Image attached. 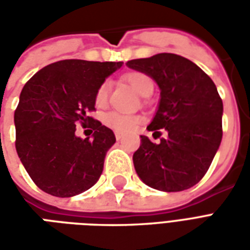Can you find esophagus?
Instances as JSON below:
<instances>
[{
	"label": "esophagus",
	"instance_id": "34e87169",
	"mask_svg": "<svg viewBox=\"0 0 250 250\" xmlns=\"http://www.w3.org/2000/svg\"><path fill=\"white\" fill-rule=\"evenodd\" d=\"M115 138H116V141H120V139H122V134L116 132V134H115Z\"/></svg>",
	"mask_w": 250,
	"mask_h": 250
}]
</instances>
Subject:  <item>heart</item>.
<instances>
[{
	"label": "heart",
	"mask_w": 250,
	"mask_h": 250,
	"mask_svg": "<svg viewBox=\"0 0 250 250\" xmlns=\"http://www.w3.org/2000/svg\"><path fill=\"white\" fill-rule=\"evenodd\" d=\"M125 80L128 82L131 87L134 88L138 95L145 96L152 93L154 89V83H152L151 77L147 76L146 73L142 72H131L125 76ZM109 93V83L103 82L99 88L96 89L95 93V104L96 107H104L107 104ZM104 125H108L109 128H112L116 132H131L136 128V125L141 123V118L138 115H130V114H122V112H116V111H109L103 116Z\"/></svg>",
	"instance_id": "obj_1"
}]
</instances>
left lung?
<instances>
[{
    "label": "left lung",
    "mask_w": 250,
    "mask_h": 250,
    "mask_svg": "<svg viewBox=\"0 0 250 250\" xmlns=\"http://www.w3.org/2000/svg\"><path fill=\"white\" fill-rule=\"evenodd\" d=\"M161 89L158 111L148 131L165 128L167 139L152 143L141 136L134 152L139 178L161 191H182L204 178L222 139V100L206 73L186 57L158 53L127 62Z\"/></svg>",
    "instance_id": "8db88e82"
}]
</instances>
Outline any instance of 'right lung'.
<instances>
[{"instance_id": "obj_1", "label": "right lung", "mask_w": 250, "mask_h": 250, "mask_svg": "<svg viewBox=\"0 0 250 250\" xmlns=\"http://www.w3.org/2000/svg\"><path fill=\"white\" fill-rule=\"evenodd\" d=\"M123 62L62 60L44 66L25 84L14 111L16 150L32 181L55 197H73L98 182L115 135L88 114L99 85ZM92 128L91 140L74 135Z\"/></svg>"}]
</instances>
